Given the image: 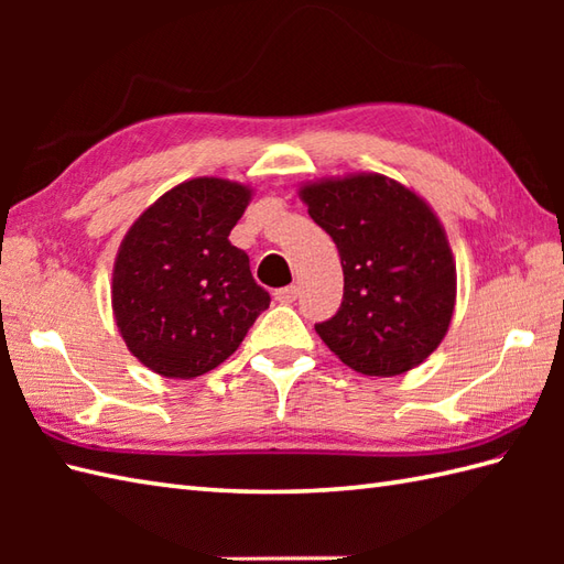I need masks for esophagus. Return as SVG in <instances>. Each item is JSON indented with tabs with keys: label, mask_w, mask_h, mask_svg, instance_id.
I'll use <instances>...</instances> for the list:
<instances>
[{
	"label": "esophagus",
	"mask_w": 564,
	"mask_h": 564,
	"mask_svg": "<svg viewBox=\"0 0 564 564\" xmlns=\"http://www.w3.org/2000/svg\"><path fill=\"white\" fill-rule=\"evenodd\" d=\"M273 295H275V301H279V303L291 305V303H295V297H297V285H285V289H279Z\"/></svg>",
	"instance_id": "obj_1"
}]
</instances>
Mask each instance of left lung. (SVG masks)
I'll return each mask as SVG.
<instances>
[{
    "instance_id": "1",
    "label": "left lung",
    "mask_w": 564,
    "mask_h": 564,
    "mask_svg": "<svg viewBox=\"0 0 564 564\" xmlns=\"http://www.w3.org/2000/svg\"><path fill=\"white\" fill-rule=\"evenodd\" d=\"M339 249L344 301L315 325L356 373L392 378L438 349L455 307V261L436 213L412 188L361 172L301 186Z\"/></svg>"
}]
</instances>
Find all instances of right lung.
Returning a JSON list of instances; mask_svg holds the SVG:
<instances>
[{"instance_id":"add662e5","label":"right lung","mask_w":564,"mask_h":564,"mask_svg":"<svg viewBox=\"0 0 564 564\" xmlns=\"http://www.w3.org/2000/svg\"><path fill=\"white\" fill-rule=\"evenodd\" d=\"M251 194L230 178H188L126 232L111 307L128 351L152 373L188 380L218 368L269 307L249 257L227 239Z\"/></svg>"}]
</instances>
